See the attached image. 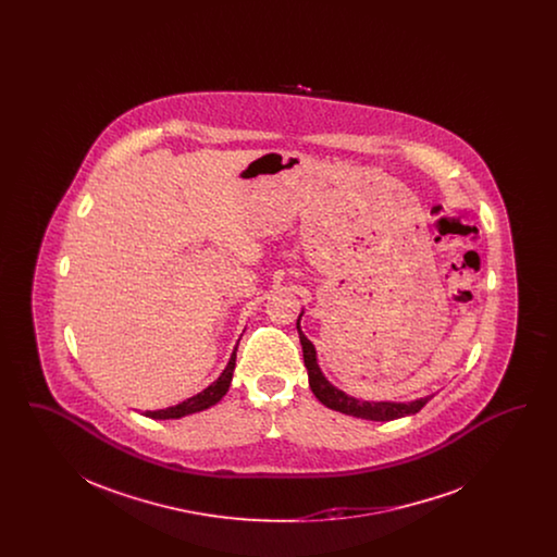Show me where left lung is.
<instances>
[{
    "mask_svg": "<svg viewBox=\"0 0 557 557\" xmlns=\"http://www.w3.org/2000/svg\"><path fill=\"white\" fill-rule=\"evenodd\" d=\"M298 321H300V318H298ZM296 327H298V334H300L305 366L309 370L311 391L325 407L346 413V416H352V418H361V420L388 422V420H397V418L418 413L425 403L432 398H418V400H411V403H391V400H361V398L348 397L346 393L338 391L336 386H332L325 380V375L319 370L315 346L311 345V341L300 332L298 323H296Z\"/></svg>",
    "mask_w": 557,
    "mask_h": 557,
    "instance_id": "8db88e82",
    "label": "left lung"
}]
</instances>
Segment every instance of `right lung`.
<instances>
[{
  "label": "right lung",
  "mask_w": 557,
  "mask_h": 557,
  "mask_svg": "<svg viewBox=\"0 0 557 557\" xmlns=\"http://www.w3.org/2000/svg\"><path fill=\"white\" fill-rule=\"evenodd\" d=\"M236 350H238V346H236ZM236 350H234L227 368L216 377V382H212L209 388H205L196 397H189L184 403L175 405V407H166V409H159V411H146V416L152 418V420H177V418H184V416H189V413L209 409L211 405L219 403L221 398L225 397V393L230 391L232 375H234V368H236Z\"/></svg>",
  "instance_id": "add662e5"
}]
</instances>
